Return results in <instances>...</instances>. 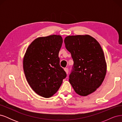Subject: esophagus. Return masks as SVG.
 <instances>
[{"label": "esophagus", "mask_w": 122, "mask_h": 122, "mask_svg": "<svg viewBox=\"0 0 122 122\" xmlns=\"http://www.w3.org/2000/svg\"><path fill=\"white\" fill-rule=\"evenodd\" d=\"M64 70L65 71V72H66V73H67V74L68 73V72H69V69H68V68H65Z\"/></svg>", "instance_id": "34e87169"}]
</instances>
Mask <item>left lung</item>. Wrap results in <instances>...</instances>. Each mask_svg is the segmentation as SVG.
I'll return each mask as SVG.
<instances>
[{
	"label": "left lung",
	"instance_id": "1",
	"mask_svg": "<svg viewBox=\"0 0 122 122\" xmlns=\"http://www.w3.org/2000/svg\"><path fill=\"white\" fill-rule=\"evenodd\" d=\"M64 42L74 61L69 82L77 94L86 96L101 86L105 77L103 50L97 41L89 35L69 36Z\"/></svg>",
	"mask_w": 122,
	"mask_h": 122
}]
</instances>
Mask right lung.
I'll return each mask as SVG.
<instances>
[{
  "label": "right lung",
  "mask_w": 122,
  "mask_h": 122,
  "mask_svg": "<svg viewBox=\"0 0 122 122\" xmlns=\"http://www.w3.org/2000/svg\"><path fill=\"white\" fill-rule=\"evenodd\" d=\"M62 43L59 35L40 37L29 45L24 55L26 78L32 89L44 98L56 93L67 76L58 57Z\"/></svg>",
  "instance_id": "right-lung-1"
}]
</instances>
